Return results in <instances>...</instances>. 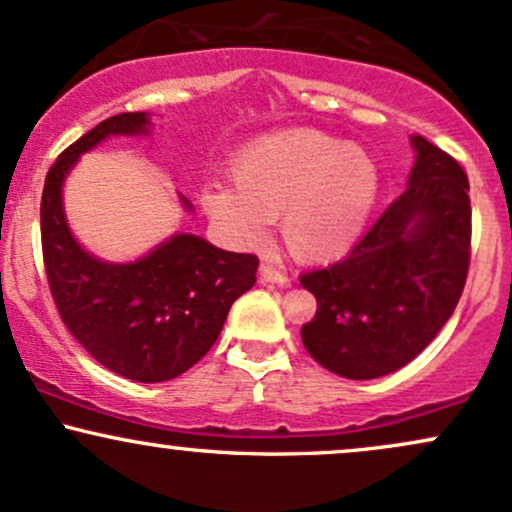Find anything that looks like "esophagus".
<instances>
[{
    "label": "esophagus",
    "instance_id": "obj_1",
    "mask_svg": "<svg viewBox=\"0 0 512 512\" xmlns=\"http://www.w3.org/2000/svg\"><path fill=\"white\" fill-rule=\"evenodd\" d=\"M260 279L264 284H279V286H286L289 284V274L284 272V269L274 267L272 262H264L260 267Z\"/></svg>",
    "mask_w": 512,
    "mask_h": 512
}]
</instances>
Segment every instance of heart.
<instances>
[{
    "label": "heart",
    "mask_w": 512,
    "mask_h": 512,
    "mask_svg": "<svg viewBox=\"0 0 512 512\" xmlns=\"http://www.w3.org/2000/svg\"><path fill=\"white\" fill-rule=\"evenodd\" d=\"M233 182H214L202 204L228 236L264 238L281 216L286 248L303 262H330L356 245L380 190L378 161L363 146L320 129L267 134L240 149Z\"/></svg>",
    "instance_id": "heart-1"
}]
</instances>
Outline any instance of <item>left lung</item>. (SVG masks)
<instances>
[{"instance_id": "1", "label": "left lung", "mask_w": 512, "mask_h": 512, "mask_svg": "<svg viewBox=\"0 0 512 512\" xmlns=\"http://www.w3.org/2000/svg\"><path fill=\"white\" fill-rule=\"evenodd\" d=\"M416 163L404 195L344 260L301 276L317 313L301 337L320 366L373 380L407 366L460 301L472 252L469 180L443 149L411 137Z\"/></svg>"}]
</instances>
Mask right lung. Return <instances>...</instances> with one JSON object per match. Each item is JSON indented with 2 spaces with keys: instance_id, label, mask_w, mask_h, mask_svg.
Masks as SVG:
<instances>
[{
  "instance_id": "right-lung-1",
  "label": "right lung",
  "mask_w": 512,
  "mask_h": 512,
  "mask_svg": "<svg viewBox=\"0 0 512 512\" xmlns=\"http://www.w3.org/2000/svg\"><path fill=\"white\" fill-rule=\"evenodd\" d=\"M146 113L103 120L62 151L45 178L40 240L48 284L74 339L122 378L163 383L214 346L231 305L255 284L257 260L178 233L129 264L96 260L76 243L62 209V182L76 158L113 134H146ZM182 204L192 207L185 197Z\"/></svg>"
}]
</instances>
